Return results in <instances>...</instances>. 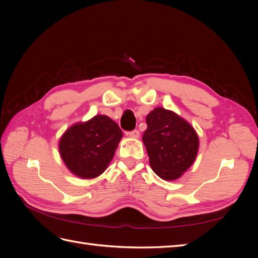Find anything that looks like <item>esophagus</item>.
Returning a JSON list of instances; mask_svg holds the SVG:
<instances>
[{
    "label": "esophagus",
    "mask_w": 258,
    "mask_h": 258,
    "mask_svg": "<svg viewBox=\"0 0 258 258\" xmlns=\"http://www.w3.org/2000/svg\"><path fill=\"white\" fill-rule=\"evenodd\" d=\"M127 136H130L131 139H139L140 138V132L138 130H134L132 132H128Z\"/></svg>",
    "instance_id": "34e87169"
}]
</instances>
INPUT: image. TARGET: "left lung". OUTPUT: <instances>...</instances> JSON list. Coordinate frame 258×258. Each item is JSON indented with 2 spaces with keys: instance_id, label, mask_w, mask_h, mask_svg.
Returning <instances> with one entry per match:
<instances>
[{
  "instance_id": "8db88e82",
  "label": "left lung",
  "mask_w": 258,
  "mask_h": 258,
  "mask_svg": "<svg viewBox=\"0 0 258 258\" xmlns=\"http://www.w3.org/2000/svg\"><path fill=\"white\" fill-rule=\"evenodd\" d=\"M143 143L153 171L164 180H176L193 165L200 147L196 131L169 109L156 107L146 116Z\"/></svg>"
}]
</instances>
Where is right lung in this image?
Wrapping results in <instances>:
<instances>
[{"mask_svg": "<svg viewBox=\"0 0 258 258\" xmlns=\"http://www.w3.org/2000/svg\"><path fill=\"white\" fill-rule=\"evenodd\" d=\"M123 138L118 125L106 115L75 123L58 141V152L69 171L82 179L100 176L113 160Z\"/></svg>", "mask_w": 258, "mask_h": 258, "instance_id": "obj_1", "label": "right lung"}]
</instances>
